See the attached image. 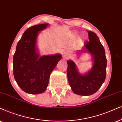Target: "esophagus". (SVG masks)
Returning <instances> with one entry per match:
<instances>
[{
  "instance_id": "esophagus-1",
  "label": "esophagus",
  "mask_w": 122,
  "mask_h": 122,
  "mask_svg": "<svg viewBox=\"0 0 122 122\" xmlns=\"http://www.w3.org/2000/svg\"><path fill=\"white\" fill-rule=\"evenodd\" d=\"M63 57H64V58L65 59H66L67 57H68V54L65 53V52H63Z\"/></svg>"
}]
</instances>
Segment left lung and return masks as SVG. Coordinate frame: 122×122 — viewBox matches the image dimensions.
Masks as SVG:
<instances>
[{"label": "left lung", "mask_w": 122, "mask_h": 122, "mask_svg": "<svg viewBox=\"0 0 122 122\" xmlns=\"http://www.w3.org/2000/svg\"><path fill=\"white\" fill-rule=\"evenodd\" d=\"M89 41L81 50L76 51L78 56L87 52L92 57V67L84 74L80 73L72 60H67V75L72 92L78 95L89 96L96 93L106 78L107 60L104 48L98 36L93 32L88 31Z\"/></svg>", "instance_id": "left-lung-1"}]
</instances>
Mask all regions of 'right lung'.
<instances>
[{
    "label": "right lung",
    "mask_w": 122,
    "mask_h": 122,
    "mask_svg": "<svg viewBox=\"0 0 122 122\" xmlns=\"http://www.w3.org/2000/svg\"><path fill=\"white\" fill-rule=\"evenodd\" d=\"M48 25L43 24L29 27L17 45L13 60V75L18 86L26 93L35 95L45 91L51 73L62 58L61 54L41 56L38 53V35Z\"/></svg>",
    "instance_id": "add662e5"
}]
</instances>
